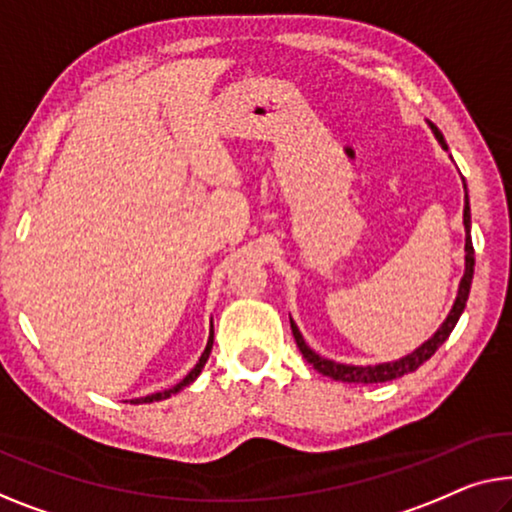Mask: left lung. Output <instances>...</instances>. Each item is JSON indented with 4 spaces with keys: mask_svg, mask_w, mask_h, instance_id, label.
<instances>
[{
    "mask_svg": "<svg viewBox=\"0 0 512 512\" xmlns=\"http://www.w3.org/2000/svg\"><path fill=\"white\" fill-rule=\"evenodd\" d=\"M434 135H437V140L441 142V147L446 149V142H444V135L437 131V126H432ZM464 227H467V269H464V276L460 282V292H457V299L455 305L451 310V315L446 317V322L441 324V329L432 335L430 340L425 342L416 349V352H411L409 356L400 358V361H393V363H379V365H368V368H358V365H342V363H333V361H326L319 354L312 352V349L305 345L303 335L296 329V324L292 322V333H294V340H296V347L301 349V354L305 361H308L312 368L317 372H322L324 377H331L335 381H347V384H379V381H393L398 377L409 375V372H414L421 368V365L430 358L437 349L444 345L448 340V335L453 333L457 319L464 312V305H467L469 299V289H471V280H474V243H471V236H469V227H471V209H469V197H464Z\"/></svg>",
    "mask_w": 512,
    "mask_h": 512,
    "instance_id": "8db88e82",
    "label": "left lung"
}]
</instances>
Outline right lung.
Returning <instances> with one entry per match:
<instances>
[{"label":"right lung","instance_id":"1","mask_svg":"<svg viewBox=\"0 0 512 512\" xmlns=\"http://www.w3.org/2000/svg\"><path fill=\"white\" fill-rule=\"evenodd\" d=\"M211 345H213V324H211V335H209V342H207V349H204V354L200 356V361H197V365L193 370L188 372L186 377H183L177 386H172V388H167V391H160V393H154V395H147V398H137V400H131L133 404H147V402H158V400H165V398H170V395H174V393H179L183 386H188L190 381H195L197 379V375H200L202 372V368H204V363L209 361V354H211Z\"/></svg>","mask_w":512,"mask_h":512}]
</instances>
